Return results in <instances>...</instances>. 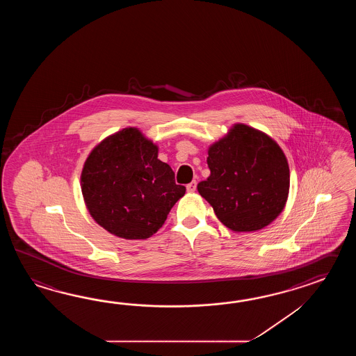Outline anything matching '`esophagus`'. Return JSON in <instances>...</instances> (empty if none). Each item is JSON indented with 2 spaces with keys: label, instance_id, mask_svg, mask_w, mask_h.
<instances>
[{
  "label": "esophagus",
  "instance_id": "obj_1",
  "mask_svg": "<svg viewBox=\"0 0 356 356\" xmlns=\"http://www.w3.org/2000/svg\"><path fill=\"white\" fill-rule=\"evenodd\" d=\"M196 181H192L189 184H187V191H188V192H195V191H196Z\"/></svg>",
  "mask_w": 356,
  "mask_h": 356
}]
</instances>
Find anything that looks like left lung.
<instances>
[{"label":"left lung","instance_id":"obj_1","mask_svg":"<svg viewBox=\"0 0 356 356\" xmlns=\"http://www.w3.org/2000/svg\"><path fill=\"white\" fill-rule=\"evenodd\" d=\"M211 175L200 181V195L233 232H256L276 219L288 200V160L273 138L235 124L209 149Z\"/></svg>","mask_w":356,"mask_h":356}]
</instances>
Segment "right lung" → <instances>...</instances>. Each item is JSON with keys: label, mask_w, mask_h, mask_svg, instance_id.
<instances>
[{"label": "right lung", "mask_w": 356, "mask_h": 356, "mask_svg": "<svg viewBox=\"0 0 356 356\" xmlns=\"http://www.w3.org/2000/svg\"><path fill=\"white\" fill-rule=\"evenodd\" d=\"M81 191L92 219L124 239H146L159 230L186 187L158 159V147L137 129L106 137L91 152Z\"/></svg>", "instance_id": "add662e5"}]
</instances>
